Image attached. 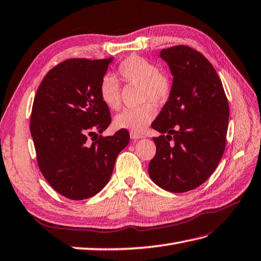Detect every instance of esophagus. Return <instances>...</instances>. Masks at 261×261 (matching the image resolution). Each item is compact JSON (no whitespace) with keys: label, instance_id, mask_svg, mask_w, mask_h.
Returning a JSON list of instances; mask_svg holds the SVG:
<instances>
[{"label":"esophagus","instance_id":"obj_1","mask_svg":"<svg viewBox=\"0 0 261 261\" xmlns=\"http://www.w3.org/2000/svg\"><path fill=\"white\" fill-rule=\"evenodd\" d=\"M130 137H131V139H133V140H137V139L143 138V136L140 135V133H136V132H131L130 133Z\"/></svg>","mask_w":261,"mask_h":261}]
</instances>
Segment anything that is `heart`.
Listing matches in <instances>:
<instances>
[{
	"label": "heart",
	"instance_id": "obj_1",
	"mask_svg": "<svg viewBox=\"0 0 261 261\" xmlns=\"http://www.w3.org/2000/svg\"><path fill=\"white\" fill-rule=\"evenodd\" d=\"M121 80L126 84L140 86V100L143 106L135 109H125L114 119L119 129L142 133L156 114L153 105H163L171 95L172 86L169 76L159 71L158 66L149 60L139 56H130L118 66ZM101 101L110 109L118 110L121 106L120 87L116 79L106 75L99 84Z\"/></svg>",
	"mask_w": 261,
	"mask_h": 261
}]
</instances>
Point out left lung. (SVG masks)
Returning a JSON list of instances; mask_svg holds the SVG:
<instances>
[{"mask_svg":"<svg viewBox=\"0 0 261 261\" xmlns=\"http://www.w3.org/2000/svg\"><path fill=\"white\" fill-rule=\"evenodd\" d=\"M160 57L173 75L171 95L152 128L156 152L149 163L155 185L180 193L202 185L225 152L229 105L222 83L208 59L195 48L175 45Z\"/></svg>","mask_w":261,"mask_h":261,"instance_id":"left-lung-1","label":"left lung"}]
</instances>
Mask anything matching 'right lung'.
Segmentation results:
<instances>
[{
    "label": "right lung",
    "instance_id": "obj_1",
    "mask_svg": "<svg viewBox=\"0 0 261 261\" xmlns=\"http://www.w3.org/2000/svg\"><path fill=\"white\" fill-rule=\"evenodd\" d=\"M112 58L68 59L54 66L34 96L30 130L36 160L54 190L71 200L93 197L111 178L128 130L101 133L111 123L99 84Z\"/></svg>",
    "mask_w": 261,
    "mask_h": 261
}]
</instances>
